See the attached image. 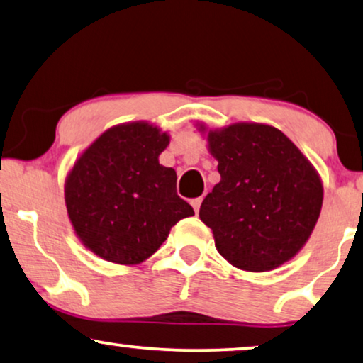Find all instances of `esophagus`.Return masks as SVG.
Wrapping results in <instances>:
<instances>
[{
	"instance_id": "1",
	"label": "esophagus",
	"mask_w": 363,
	"mask_h": 363,
	"mask_svg": "<svg viewBox=\"0 0 363 363\" xmlns=\"http://www.w3.org/2000/svg\"><path fill=\"white\" fill-rule=\"evenodd\" d=\"M191 203H192L194 211H196V213H197V212H199V208H201V203H202V197H196V199H192V201H191Z\"/></svg>"
}]
</instances>
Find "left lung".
Instances as JSON below:
<instances>
[{
  "label": "left lung",
  "mask_w": 363,
  "mask_h": 363,
  "mask_svg": "<svg viewBox=\"0 0 363 363\" xmlns=\"http://www.w3.org/2000/svg\"><path fill=\"white\" fill-rule=\"evenodd\" d=\"M199 131L207 128L199 125ZM220 182L199 217L218 253L235 268L272 272L299 253L318 223L324 189L319 172L283 131L263 123L208 130Z\"/></svg>",
  "instance_id": "8db88e82"
}]
</instances>
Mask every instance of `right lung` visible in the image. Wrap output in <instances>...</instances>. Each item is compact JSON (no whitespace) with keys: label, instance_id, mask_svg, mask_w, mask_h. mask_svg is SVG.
<instances>
[{"label":"right lung","instance_id":"add662e5","mask_svg":"<svg viewBox=\"0 0 363 363\" xmlns=\"http://www.w3.org/2000/svg\"><path fill=\"white\" fill-rule=\"evenodd\" d=\"M169 135L147 121L111 126L65 177V207L79 240L106 262L140 264L194 208L177 196L176 171L160 164Z\"/></svg>","mask_w":363,"mask_h":363}]
</instances>
